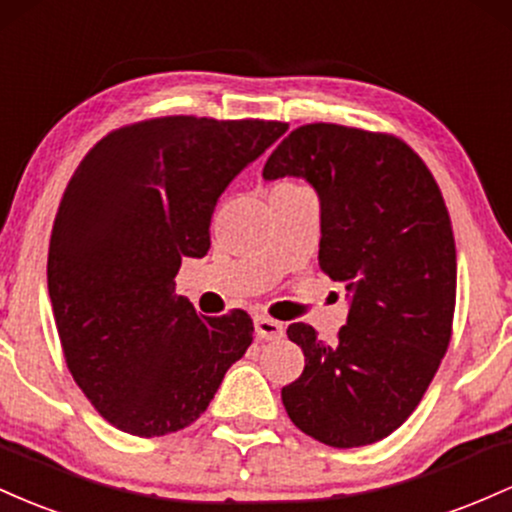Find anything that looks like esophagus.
<instances>
[{"instance_id":"34e87169","label":"esophagus","mask_w":512,"mask_h":512,"mask_svg":"<svg viewBox=\"0 0 512 512\" xmlns=\"http://www.w3.org/2000/svg\"><path fill=\"white\" fill-rule=\"evenodd\" d=\"M254 329H256V336L263 338V341H273V338L283 336V324L271 317H256Z\"/></svg>"}]
</instances>
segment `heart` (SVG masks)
<instances>
[{
	"mask_svg": "<svg viewBox=\"0 0 512 512\" xmlns=\"http://www.w3.org/2000/svg\"><path fill=\"white\" fill-rule=\"evenodd\" d=\"M278 188H295V186H292V183H280Z\"/></svg>",
	"mask_w": 512,
	"mask_h": 512,
	"instance_id": "obj_1",
	"label": "heart"
}]
</instances>
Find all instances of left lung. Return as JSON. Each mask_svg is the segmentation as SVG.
<instances>
[{
	"label": "left lung",
	"instance_id": "obj_1",
	"mask_svg": "<svg viewBox=\"0 0 512 512\" xmlns=\"http://www.w3.org/2000/svg\"><path fill=\"white\" fill-rule=\"evenodd\" d=\"M302 179L321 205V271L348 290L333 343L287 326L304 370L283 387L290 421L331 447L394 433L438 372L455 314L457 256L438 183L409 145L314 123L292 130L263 179Z\"/></svg>",
	"mask_w": 512,
	"mask_h": 512
}]
</instances>
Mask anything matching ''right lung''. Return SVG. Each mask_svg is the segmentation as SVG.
Returning <instances> with one entry per match:
<instances>
[{
    "label": "right lung",
    "mask_w": 512,
    "mask_h": 512,
    "mask_svg": "<svg viewBox=\"0 0 512 512\" xmlns=\"http://www.w3.org/2000/svg\"><path fill=\"white\" fill-rule=\"evenodd\" d=\"M287 130L169 116L111 132L57 210L48 292L67 367L108 423L140 438L191 426L254 341L249 314L203 317L176 295L210 249L217 200Z\"/></svg>",
    "instance_id": "1"
}]
</instances>
